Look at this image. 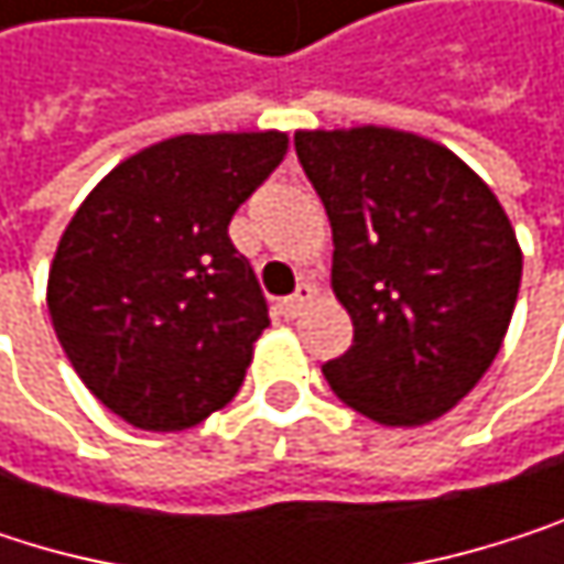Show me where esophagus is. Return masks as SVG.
I'll list each match as a JSON object with an SVG mask.
<instances>
[{
  "mask_svg": "<svg viewBox=\"0 0 564 564\" xmlns=\"http://www.w3.org/2000/svg\"><path fill=\"white\" fill-rule=\"evenodd\" d=\"M314 294H317V291H314L311 284H301V288H297V294H291V297L280 301V307H276V311H280V317H284V321L301 317V314L307 311V304L314 301Z\"/></svg>",
  "mask_w": 564,
  "mask_h": 564,
  "instance_id": "34e87169",
  "label": "esophagus"
}]
</instances>
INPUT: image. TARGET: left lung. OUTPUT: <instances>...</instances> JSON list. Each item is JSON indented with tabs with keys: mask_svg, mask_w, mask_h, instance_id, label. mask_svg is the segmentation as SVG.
<instances>
[{
	"mask_svg": "<svg viewBox=\"0 0 564 564\" xmlns=\"http://www.w3.org/2000/svg\"><path fill=\"white\" fill-rule=\"evenodd\" d=\"M294 144L354 321V347L324 367L330 390L380 426L440 420L506 340L522 280L509 214L459 154L413 131L317 128Z\"/></svg>",
	"mask_w": 564,
	"mask_h": 564,
	"instance_id": "1",
	"label": "left lung"
}]
</instances>
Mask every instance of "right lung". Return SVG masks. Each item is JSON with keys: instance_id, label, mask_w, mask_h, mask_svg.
Returning a JSON list of instances; mask_svg holds the SVG:
<instances>
[{"instance_id": "1", "label": "right lung", "mask_w": 564, "mask_h": 564, "mask_svg": "<svg viewBox=\"0 0 564 564\" xmlns=\"http://www.w3.org/2000/svg\"><path fill=\"white\" fill-rule=\"evenodd\" d=\"M284 154V131L177 134L111 167L68 220L52 327L124 423L187 430L240 390L270 317L227 224Z\"/></svg>"}]
</instances>
